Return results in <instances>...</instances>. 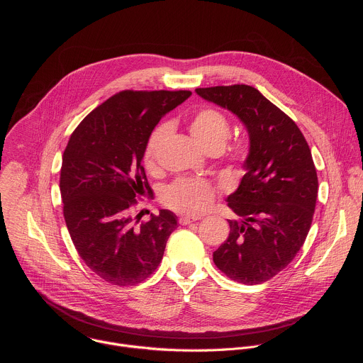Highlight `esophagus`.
<instances>
[{
	"mask_svg": "<svg viewBox=\"0 0 363 363\" xmlns=\"http://www.w3.org/2000/svg\"><path fill=\"white\" fill-rule=\"evenodd\" d=\"M198 218L196 217H189V216H182V217H179V224H182V225H188V224H191V223H195Z\"/></svg>",
	"mask_w": 363,
	"mask_h": 363,
	"instance_id": "1",
	"label": "esophagus"
}]
</instances>
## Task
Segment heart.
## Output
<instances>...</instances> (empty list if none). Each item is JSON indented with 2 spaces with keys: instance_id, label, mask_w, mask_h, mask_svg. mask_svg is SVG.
Instances as JSON below:
<instances>
[{
  "instance_id": "obj_1",
  "label": "heart",
  "mask_w": 363,
  "mask_h": 363,
  "mask_svg": "<svg viewBox=\"0 0 363 363\" xmlns=\"http://www.w3.org/2000/svg\"><path fill=\"white\" fill-rule=\"evenodd\" d=\"M191 133L195 140L206 150L211 147L221 149L230 136V122L227 116L217 108L208 106L199 109L191 119ZM169 132L168 123H160L149 135L145 150L143 164L152 169L157 164L158 150ZM250 146L247 140H235L228 147L231 160L242 162L248 155ZM217 195V188L205 179L179 178L171 182L161 194L162 202L168 208L182 214H199L213 203Z\"/></svg>"
}]
</instances>
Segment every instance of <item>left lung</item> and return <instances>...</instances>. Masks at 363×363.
Listing matches in <instances>:
<instances>
[{"label":"left lung","instance_id":"8db88e82","mask_svg":"<svg viewBox=\"0 0 363 363\" xmlns=\"http://www.w3.org/2000/svg\"><path fill=\"white\" fill-rule=\"evenodd\" d=\"M196 93L237 115L250 135L247 172L227 198L241 220H228L213 260L234 281L264 283L290 264L312 225L319 186L312 152L294 121L252 86Z\"/></svg>","mask_w":363,"mask_h":363}]
</instances>
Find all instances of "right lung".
<instances>
[{
    "instance_id": "1",
    "label": "right lung",
    "mask_w": 363,
    "mask_h": 363,
    "mask_svg": "<svg viewBox=\"0 0 363 363\" xmlns=\"http://www.w3.org/2000/svg\"><path fill=\"white\" fill-rule=\"evenodd\" d=\"M189 96V90H122L79 123L65 149L60 192L67 230L84 264L111 284L146 280L178 225L167 210L138 225L135 206L152 192L142 167L146 140Z\"/></svg>"
}]
</instances>
